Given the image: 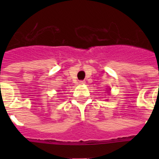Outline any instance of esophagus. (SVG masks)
Instances as JSON below:
<instances>
[{
	"instance_id": "34e87169",
	"label": "esophagus",
	"mask_w": 159,
	"mask_h": 159,
	"mask_svg": "<svg viewBox=\"0 0 159 159\" xmlns=\"http://www.w3.org/2000/svg\"><path fill=\"white\" fill-rule=\"evenodd\" d=\"M84 83H85V81H80L79 82H78V84H84Z\"/></svg>"
}]
</instances>
